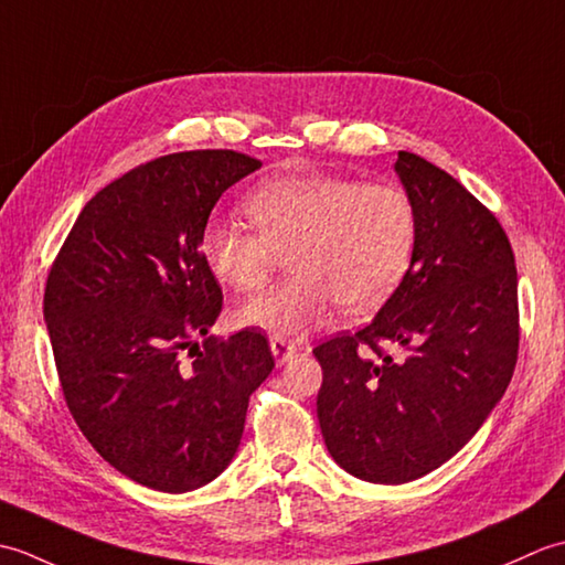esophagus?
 <instances>
[{"label": "esophagus", "mask_w": 565, "mask_h": 565, "mask_svg": "<svg viewBox=\"0 0 565 565\" xmlns=\"http://www.w3.org/2000/svg\"><path fill=\"white\" fill-rule=\"evenodd\" d=\"M269 347H271V354L279 359V362H289V359L298 352V344H294L291 340H284V338H271Z\"/></svg>", "instance_id": "esophagus-1"}]
</instances>
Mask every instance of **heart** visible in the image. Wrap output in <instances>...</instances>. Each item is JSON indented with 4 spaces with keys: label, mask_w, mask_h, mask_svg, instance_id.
I'll return each mask as SVG.
<instances>
[{
    "label": "heart",
    "mask_w": 565,
    "mask_h": 565,
    "mask_svg": "<svg viewBox=\"0 0 565 565\" xmlns=\"http://www.w3.org/2000/svg\"><path fill=\"white\" fill-rule=\"evenodd\" d=\"M245 211L257 233L209 221L201 255L235 291H257L289 255L294 274L239 310V320L276 338L320 326L332 306L366 313L383 306L411 267L417 221L395 184L340 174H289L252 191Z\"/></svg>",
    "instance_id": "heart-1"
}]
</instances>
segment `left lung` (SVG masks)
I'll use <instances>...</instances> for the list:
<instances>
[{
	"label": "left lung",
	"instance_id": "8db88e82",
	"mask_svg": "<svg viewBox=\"0 0 565 565\" xmlns=\"http://www.w3.org/2000/svg\"><path fill=\"white\" fill-rule=\"evenodd\" d=\"M395 174L417 221L411 267L366 328L313 350L326 447L381 486L461 451L505 395L520 347L518 267L495 215L413 152H398ZM386 343L406 356L393 360Z\"/></svg>",
	"mask_w": 565,
	"mask_h": 565
}]
</instances>
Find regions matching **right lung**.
Returning a JSON list of instances; mask_svg holds the SVG:
<instances>
[{
  "label": "right lung",
  "mask_w": 565,
  "mask_h": 565,
  "mask_svg": "<svg viewBox=\"0 0 565 565\" xmlns=\"http://www.w3.org/2000/svg\"><path fill=\"white\" fill-rule=\"evenodd\" d=\"M259 167L235 150L136 167L87 201L47 274L43 318L72 417L104 461L162 493L225 471L274 369L262 332L209 334L223 291L201 255L223 191Z\"/></svg>",
  "instance_id": "add662e5"
}]
</instances>
